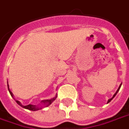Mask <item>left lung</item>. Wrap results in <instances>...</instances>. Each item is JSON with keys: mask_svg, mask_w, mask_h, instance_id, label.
<instances>
[{"mask_svg": "<svg viewBox=\"0 0 129 129\" xmlns=\"http://www.w3.org/2000/svg\"><path fill=\"white\" fill-rule=\"evenodd\" d=\"M121 86H122V84H120V85H119V88H118V89L117 90V91H116V92H115V93L114 94L113 96V97H112V98H111V99H109V100H108V102H107V103H109V102H111V100H113V99L114 97H115V95H117V92H118V91H119V89H120V87H121Z\"/></svg>", "mask_w": 129, "mask_h": 129, "instance_id": "left-lung-1", "label": "left lung"}]
</instances>
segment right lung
I'll return each instance as SVG.
<instances>
[{
    "label": "right lung",
    "mask_w": 129,
    "mask_h": 129,
    "mask_svg": "<svg viewBox=\"0 0 129 129\" xmlns=\"http://www.w3.org/2000/svg\"><path fill=\"white\" fill-rule=\"evenodd\" d=\"M7 84H8V81H7ZM7 87H8V90H9V92H10V95L14 99V95H13V93L11 91H10V88H9V85L7 84ZM57 97V95L56 94L55 95V97H53V98H52L50 100H42L41 103V104H40V105L36 106V105H32V104H29V105H27V106H23L22 105V104H21L19 101L18 100H16L14 99V100L16 101V102L18 104V105L21 106V107H23L24 108H26V109H28L29 111H39V110H41V109H42L44 107H47L48 106H50L52 104V103L53 102L54 100H56V98Z\"/></svg>",
    "instance_id": "1"
}]
</instances>
